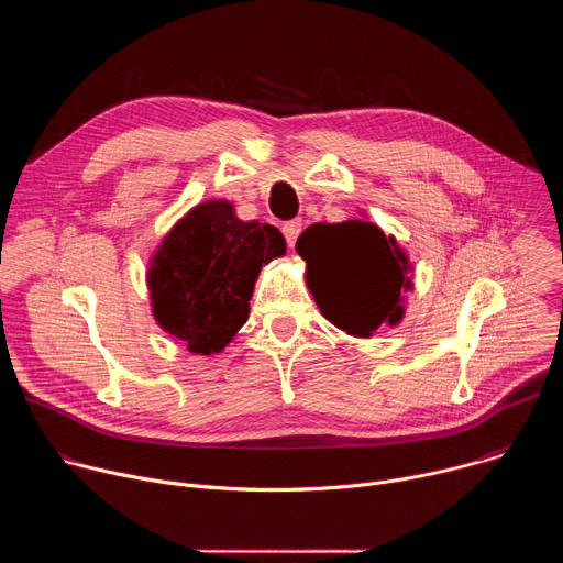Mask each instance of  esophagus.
Returning <instances> with one entry per match:
<instances>
[{"label":"esophagus","mask_w":563,"mask_h":563,"mask_svg":"<svg viewBox=\"0 0 563 563\" xmlns=\"http://www.w3.org/2000/svg\"><path fill=\"white\" fill-rule=\"evenodd\" d=\"M300 231H302V220H289L283 224V233H285V240L289 247L296 245V238L300 235Z\"/></svg>","instance_id":"obj_1"}]
</instances>
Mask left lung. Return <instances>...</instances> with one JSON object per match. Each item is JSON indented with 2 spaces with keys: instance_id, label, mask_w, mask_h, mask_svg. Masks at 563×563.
<instances>
[{
  "instance_id": "1",
  "label": "left lung",
  "mask_w": 563,
  "mask_h": 563,
  "mask_svg": "<svg viewBox=\"0 0 563 563\" xmlns=\"http://www.w3.org/2000/svg\"><path fill=\"white\" fill-rule=\"evenodd\" d=\"M296 252L320 313L339 330L372 336L404 318V294L412 287L408 256L374 222H316L300 233Z\"/></svg>"
}]
</instances>
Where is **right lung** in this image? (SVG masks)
Segmentation results:
<instances>
[{
	"label": "right lung",
	"mask_w": 563,
	"mask_h": 563,
	"mask_svg": "<svg viewBox=\"0 0 563 563\" xmlns=\"http://www.w3.org/2000/svg\"><path fill=\"white\" fill-rule=\"evenodd\" d=\"M283 254L285 238L274 224L238 220L227 200L202 202L151 263L153 316L189 352H220L247 323L261 267Z\"/></svg>",
	"instance_id": "right-lung-1"
}]
</instances>
